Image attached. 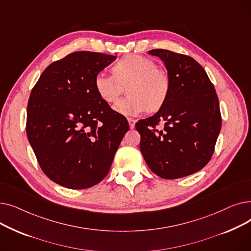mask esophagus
<instances>
[{
    "instance_id": "1",
    "label": "esophagus",
    "mask_w": 251,
    "mask_h": 251,
    "mask_svg": "<svg viewBox=\"0 0 251 251\" xmlns=\"http://www.w3.org/2000/svg\"><path fill=\"white\" fill-rule=\"evenodd\" d=\"M128 123H129V126L131 129H133L135 127V123H136V120H134V119L132 118H128Z\"/></svg>"
}]
</instances>
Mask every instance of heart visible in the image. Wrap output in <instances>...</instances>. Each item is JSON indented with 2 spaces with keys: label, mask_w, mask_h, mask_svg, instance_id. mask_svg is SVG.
<instances>
[{
  "label": "heart",
  "mask_w": 251,
  "mask_h": 251,
  "mask_svg": "<svg viewBox=\"0 0 251 251\" xmlns=\"http://www.w3.org/2000/svg\"><path fill=\"white\" fill-rule=\"evenodd\" d=\"M114 73L100 72L95 78L99 97L105 102L119 100L126 87L129 96L115 105V111L125 116H135L160 109L170 91L168 73L156 67L153 60L140 55H128L118 61Z\"/></svg>",
  "instance_id": "b5f03b06"
}]
</instances>
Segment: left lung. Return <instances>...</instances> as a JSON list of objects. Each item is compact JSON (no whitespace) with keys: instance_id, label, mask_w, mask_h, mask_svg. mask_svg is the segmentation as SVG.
<instances>
[{"instance_id":"obj_1","label":"left lung","mask_w":251,"mask_h":251,"mask_svg":"<svg viewBox=\"0 0 251 251\" xmlns=\"http://www.w3.org/2000/svg\"><path fill=\"white\" fill-rule=\"evenodd\" d=\"M165 64L170 91L153 116L139 120L140 151L154 174L178 179L199 172L212 159L222 117L214 84L193 58L163 49L149 51ZM165 122L163 130L156 126Z\"/></svg>"}]
</instances>
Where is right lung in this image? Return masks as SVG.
<instances>
[{
    "mask_svg": "<svg viewBox=\"0 0 251 251\" xmlns=\"http://www.w3.org/2000/svg\"><path fill=\"white\" fill-rule=\"evenodd\" d=\"M116 60L75 51L51 63L30 92L26 134L43 172L70 189H85L109 173L129 130L95 87L98 73Z\"/></svg>",
    "mask_w": 251,
    "mask_h": 251,
    "instance_id": "right-lung-1",
    "label": "right lung"
}]
</instances>
